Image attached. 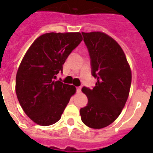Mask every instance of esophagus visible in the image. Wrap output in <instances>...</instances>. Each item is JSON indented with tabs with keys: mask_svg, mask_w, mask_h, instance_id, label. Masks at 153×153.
Instances as JSON below:
<instances>
[{
	"mask_svg": "<svg viewBox=\"0 0 153 153\" xmlns=\"http://www.w3.org/2000/svg\"><path fill=\"white\" fill-rule=\"evenodd\" d=\"M81 90H82L81 86H78V87H76L77 93H79V92H81Z\"/></svg>",
	"mask_w": 153,
	"mask_h": 153,
	"instance_id": "esophagus-1",
	"label": "esophagus"
}]
</instances>
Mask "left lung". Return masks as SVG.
I'll return each instance as SVG.
<instances>
[{
    "label": "left lung",
    "instance_id": "obj_1",
    "mask_svg": "<svg viewBox=\"0 0 153 153\" xmlns=\"http://www.w3.org/2000/svg\"><path fill=\"white\" fill-rule=\"evenodd\" d=\"M82 35L91 58V74L97 82L92 89H82L88 103L80 109V115L88 127L102 128L117 118L126 105L131 70L123 50L113 38L99 32Z\"/></svg>",
    "mask_w": 153,
    "mask_h": 153
}]
</instances>
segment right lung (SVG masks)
Segmentation results:
<instances>
[{
	"instance_id": "obj_1",
	"label": "right lung",
	"mask_w": 153,
	"mask_h": 153,
	"mask_svg": "<svg viewBox=\"0 0 153 153\" xmlns=\"http://www.w3.org/2000/svg\"><path fill=\"white\" fill-rule=\"evenodd\" d=\"M82 40L79 32L40 36L27 50L18 68L16 93L23 110L35 123L48 126L61 117L76 89L56 81L62 65Z\"/></svg>"
}]
</instances>
